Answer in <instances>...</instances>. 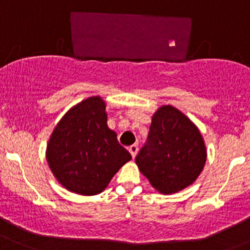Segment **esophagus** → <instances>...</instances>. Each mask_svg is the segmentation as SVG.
<instances>
[{
  "mask_svg": "<svg viewBox=\"0 0 250 250\" xmlns=\"http://www.w3.org/2000/svg\"><path fill=\"white\" fill-rule=\"evenodd\" d=\"M128 150H129L132 157L135 158V156H137V153H138V145H130Z\"/></svg>",
  "mask_w": 250,
  "mask_h": 250,
  "instance_id": "34e87169",
  "label": "esophagus"
}]
</instances>
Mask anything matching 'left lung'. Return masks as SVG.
<instances>
[{
    "mask_svg": "<svg viewBox=\"0 0 250 250\" xmlns=\"http://www.w3.org/2000/svg\"><path fill=\"white\" fill-rule=\"evenodd\" d=\"M206 160V145L198 128L172 105L156 111L147 141L135 157L140 172L163 195L190 186L203 170Z\"/></svg>",
    "mask_w": 250,
    "mask_h": 250,
    "instance_id": "8db88e82",
    "label": "left lung"
}]
</instances>
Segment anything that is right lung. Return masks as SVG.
I'll return each instance as SVG.
<instances>
[{
	"mask_svg": "<svg viewBox=\"0 0 250 250\" xmlns=\"http://www.w3.org/2000/svg\"><path fill=\"white\" fill-rule=\"evenodd\" d=\"M106 105L90 97L71 107L59 121L47 145V161L57 180L71 192H103L123 165L132 160L107 127Z\"/></svg>",
	"mask_w": 250,
	"mask_h": 250,
	"instance_id": "obj_1",
	"label": "right lung"
}]
</instances>
